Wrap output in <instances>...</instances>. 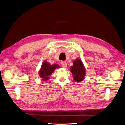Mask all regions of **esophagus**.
<instances>
[{
	"label": "esophagus",
	"instance_id": "1",
	"mask_svg": "<svg viewBox=\"0 0 125 125\" xmlns=\"http://www.w3.org/2000/svg\"><path fill=\"white\" fill-rule=\"evenodd\" d=\"M61 65H62V67L63 68H66L67 66L66 62L64 61H62L61 62Z\"/></svg>",
	"mask_w": 125,
	"mask_h": 125
}]
</instances>
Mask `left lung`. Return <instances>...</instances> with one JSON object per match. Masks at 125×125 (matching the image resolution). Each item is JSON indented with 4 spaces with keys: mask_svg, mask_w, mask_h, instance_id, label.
Here are the masks:
<instances>
[{
    "mask_svg": "<svg viewBox=\"0 0 125 125\" xmlns=\"http://www.w3.org/2000/svg\"><path fill=\"white\" fill-rule=\"evenodd\" d=\"M70 71L75 81H81L84 79L85 71L81 60L77 59L73 62V65L70 68Z\"/></svg>",
    "mask_w": 125,
    "mask_h": 125,
    "instance_id": "1",
    "label": "left lung"
}]
</instances>
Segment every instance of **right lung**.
Returning <instances> with one entry per match:
<instances>
[{"label": "right lung", "instance_id": "1", "mask_svg": "<svg viewBox=\"0 0 125 125\" xmlns=\"http://www.w3.org/2000/svg\"><path fill=\"white\" fill-rule=\"evenodd\" d=\"M58 65H51L47 62H44L42 66L41 67V69L40 70V76L42 78L43 81L48 80L49 79V75H51L54 70L59 68Z\"/></svg>", "mask_w": 125, "mask_h": 125}]
</instances>
